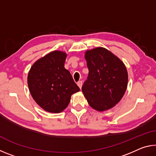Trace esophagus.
<instances>
[{"instance_id":"esophagus-1","label":"esophagus","mask_w":156,"mask_h":156,"mask_svg":"<svg viewBox=\"0 0 156 156\" xmlns=\"http://www.w3.org/2000/svg\"><path fill=\"white\" fill-rule=\"evenodd\" d=\"M77 84H78V86L79 87H80V89H81L82 85H83V82H82V81H78V83H77Z\"/></svg>"}]
</instances>
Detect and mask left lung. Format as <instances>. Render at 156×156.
Here are the masks:
<instances>
[{
  "label": "left lung",
  "instance_id": "left-lung-1",
  "mask_svg": "<svg viewBox=\"0 0 156 156\" xmlns=\"http://www.w3.org/2000/svg\"><path fill=\"white\" fill-rule=\"evenodd\" d=\"M89 75L82 91L89 105L98 112L108 110L120 101L128 83L124 63L103 47L85 52Z\"/></svg>",
  "mask_w": 156,
  "mask_h": 156
}]
</instances>
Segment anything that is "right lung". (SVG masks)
Wrapping results in <instances>:
<instances>
[{
    "label": "right lung",
    "instance_id": "obj_1",
    "mask_svg": "<svg viewBox=\"0 0 156 156\" xmlns=\"http://www.w3.org/2000/svg\"><path fill=\"white\" fill-rule=\"evenodd\" d=\"M67 54L54 51L31 67L27 83L31 96L48 112L60 113L67 108L72 95L80 91L72 75L64 67Z\"/></svg>",
    "mask_w": 156,
    "mask_h": 156
}]
</instances>
